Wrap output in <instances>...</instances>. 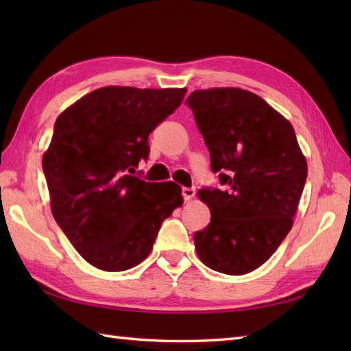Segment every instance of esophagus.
<instances>
[{
  "label": "esophagus",
  "instance_id": "34e87169",
  "mask_svg": "<svg viewBox=\"0 0 351 351\" xmlns=\"http://www.w3.org/2000/svg\"><path fill=\"white\" fill-rule=\"evenodd\" d=\"M195 195H196V190L195 189H189V187H184L182 189L184 200H191L193 197H195Z\"/></svg>",
  "mask_w": 351,
  "mask_h": 351
}]
</instances>
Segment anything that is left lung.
I'll use <instances>...</instances> for the list:
<instances>
[{
    "instance_id": "8db88e82",
    "label": "left lung",
    "mask_w": 351,
    "mask_h": 351,
    "mask_svg": "<svg viewBox=\"0 0 351 351\" xmlns=\"http://www.w3.org/2000/svg\"><path fill=\"white\" fill-rule=\"evenodd\" d=\"M187 104L225 190H199L211 221L195 234L199 259L219 273L256 270L293 228L308 175L293 125L238 87L195 90Z\"/></svg>"
}]
</instances>
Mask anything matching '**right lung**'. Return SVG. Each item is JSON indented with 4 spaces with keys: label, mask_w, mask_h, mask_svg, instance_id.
Segmentation results:
<instances>
[{
    "label": "right lung",
    "mask_w": 351,
    "mask_h": 351,
    "mask_svg": "<svg viewBox=\"0 0 351 351\" xmlns=\"http://www.w3.org/2000/svg\"><path fill=\"white\" fill-rule=\"evenodd\" d=\"M187 88L107 86L57 117L42 156L51 211L88 264L125 271L152 250L164 219L181 206L178 184L132 176L147 137L181 106Z\"/></svg>",
    "instance_id": "add662e5"
}]
</instances>
